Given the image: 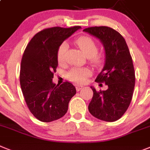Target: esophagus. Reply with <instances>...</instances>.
I'll use <instances>...</instances> for the list:
<instances>
[{"mask_svg": "<svg viewBox=\"0 0 150 150\" xmlns=\"http://www.w3.org/2000/svg\"><path fill=\"white\" fill-rule=\"evenodd\" d=\"M82 88L83 86H81V85H76V90H77V91H79Z\"/></svg>", "mask_w": 150, "mask_h": 150, "instance_id": "1", "label": "esophagus"}]
</instances>
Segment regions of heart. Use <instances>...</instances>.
Wrapping results in <instances>:
<instances>
[{
	"label": "heart",
	"mask_w": 150,
	"mask_h": 150,
	"mask_svg": "<svg viewBox=\"0 0 150 150\" xmlns=\"http://www.w3.org/2000/svg\"><path fill=\"white\" fill-rule=\"evenodd\" d=\"M75 44L79 50L87 58H90L91 61L94 65H98L101 62V56L97 53L98 46L92 39L88 36H81L75 40ZM68 45L66 42L61 44L57 52V59L59 63H62L65 60V56ZM91 72L85 68H74L68 73V77L70 80L77 83H84L87 78L90 75Z\"/></svg>",
	"instance_id": "heart-1"
}]
</instances>
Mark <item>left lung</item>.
Listing matches in <instances>:
<instances>
[{"label":"left lung","mask_w":150,"mask_h":150,"mask_svg":"<svg viewBox=\"0 0 150 150\" xmlns=\"http://www.w3.org/2000/svg\"><path fill=\"white\" fill-rule=\"evenodd\" d=\"M83 31L98 39L104 46V65L95 81L105 82L108 87L107 90L97 91L91 86L94 94L88 110L99 120L116 121L127 110L135 86V71L129 49L124 37L110 27L93 26Z\"/></svg>","instance_id":"1"}]
</instances>
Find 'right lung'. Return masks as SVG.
Masks as SVG:
<instances>
[{
    "mask_svg": "<svg viewBox=\"0 0 150 150\" xmlns=\"http://www.w3.org/2000/svg\"><path fill=\"white\" fill-rule=\"evenodd\" d=\"M81 29L55 26L37 33L26 46L21 60L20 81L26 105L36 119L51 122L62 117L75 94L69 81L52 82L58 66L57 52L61 44Z\"/></svg>",
    "mask_w": 150,
    "mask_h": 150,
    "instance_id": "obj_1",
    "label": "right lung"
}]
</instances>
